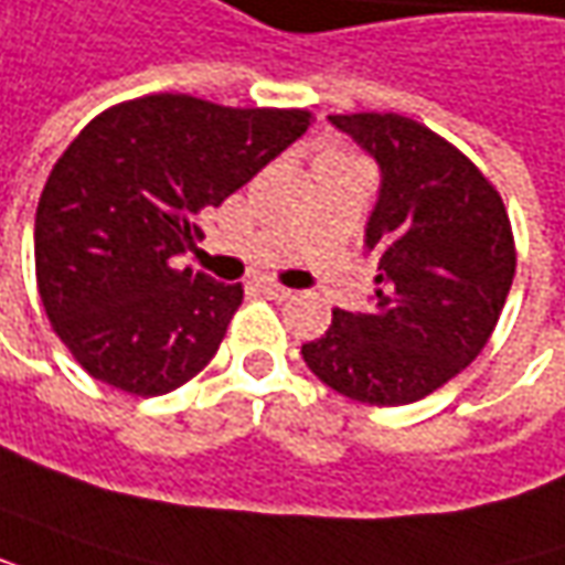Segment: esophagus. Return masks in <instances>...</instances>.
<instances>
[{"mask_svg": "<svg viewBox=\"0 0 565 565\" xmlns=\"http://www.w3.org/2000/svg\"><path fill=\"white\" fill-rule=\"evenodd\" d=\"M259 290H263L268 299H278V302H284V299H294V290L278 281H259Z\"/></svg>", "mask_w": 565, "mask_h": 565, "instance_id": "esophagus-1", "label": "esophagus"}]
</instances>
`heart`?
Here are the masks:
<instances>
[{
	"label": "heart",
	"instance_id": "b5f03b06",
	"mask_svg": "<svg viewBox=\"0 0 565 565\" xmlns=\"http://www.w3.org/2000/svg\"><path fill=\"white\" fill-rule=\"evenodd\" d=\"M328 157H347V153H328Z\"/></svg>",
	"mask_w": 565,
	"mask_h": 565
}]
</instances>
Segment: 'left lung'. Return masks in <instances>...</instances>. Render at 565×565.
Here are the masks:
<instances>
[{"instance_id": "8db88e82", "label": "left lung", "mask_w": 565, "mask_h": 565, "mask_svg": "<svg viewBox=\"0 0 565 565\" xmlns=\"http://www.w3.org/2000/svg\"><path fill=\"white\" fill-rule=\"evenodd\" d=\"M380 163L364 244L377 253L367 312L333 309L302 347L315 377L347 398L395 408L458 377L508 302L516 247L498 188L467 153L402 114H331Z\"/></svg>"}]
</instances>
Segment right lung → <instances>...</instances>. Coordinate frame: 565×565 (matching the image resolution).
<instances>
[{
  "instance_id": "right-lung-1",
  "label": "right lung",
  "mask_w": 565,
  "mask_h": 565,
  "mask_svg": "<svg viewBox=\"0 0 565 565\" xmlns=\"http://www.w3.org/2000/svg\"><path fill=\"white\" fill-rule=\"evenodd\" d=\"M312 122L299 107L145 95L102 110L57 157L36 206V287L52 331L114 390L163 395L216 355L244 287L172 259L201 213Z\"/></svg>"
}]
</instances>
